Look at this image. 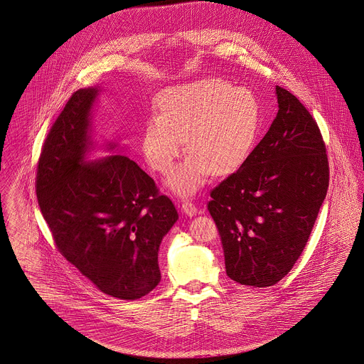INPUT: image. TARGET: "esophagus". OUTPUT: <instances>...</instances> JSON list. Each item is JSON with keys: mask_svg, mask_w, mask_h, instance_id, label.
Instances as JSON below:
<instances>
[{"mask_svg": "<svg viewBox=\"0 0 364 364\" xmlns=\"http://www.w3.org/2000/svg\"><path fill=\"white\" fill-rule=\"evenodd\" d=\"M182 211L188 215V217H193L197 213V207L194 205L191 200H183L182 201Z\"/></svg>", "mask_w": 364, "mask_h": 364, "instance_id": "esophagus-1", "label": "esophagus"}]
</instances>
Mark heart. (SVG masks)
I'll return each instance as SVG.
<instances>
[{
	"label": "heart",
	"mask_w": 364,
	"mask_h": 364,
	"mask_svg": "<svg viewBox=\"0 0 364 364\" xmlns=\"http://www.w3.org/2000/svg\"><path fill=\"white\" fill-rule=\"evenodd\" d=\"M157 112L145 122L142 153L153 170L167 173L186 144L189 156L166 181L179 196L196 193L208 173L237 170L255 145L262 122L259 97L217 77L167 88L157 99Z\"/></svg>",
	"instance_id": "obj_1"
}]
</instances>
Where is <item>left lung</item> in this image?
Masks as SVG:
<instances>
[{
  "mask_svg": "<svg viewBox=\"0 0 364 364\" xmlns=\"http://www.w3.org/2000/svg\"><path fill=\"white\" fill-rule=\"evenodd\" d=\"M279 110L240 168L211 192L228 276L269 287L302 254L328 188V161L318 127L305 106L276 87Z\"/></svg>",
  "mask_w": 364,
  "mask_h": 364,
  "instance_id": "obj_1",
  "label": "left lung"
}]
</instances>
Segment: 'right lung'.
<instances>
[{
	"label": "right lung",
	"instance_id": "obj_1",
	"mask_svg": "<svg viewBox=\"0 0 364 364\" xmlns=\"http://www.w3.org/2000/svg\"><path fill=\"white\" fill-rule=\"evenodd\" d=\"M100 88L78 90L52 125L37 168V198L63 257L99 290L134 301L161 280L159 250L178 219L167 196L125 154L90 160Z\"/></svg>",
	"mask_w": 364,
	"mask_h": 364
}]
</instances>
